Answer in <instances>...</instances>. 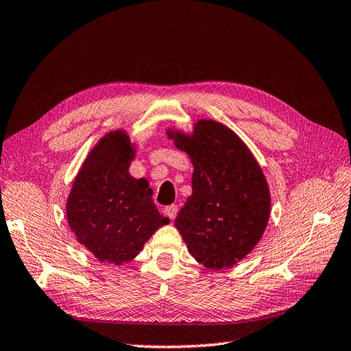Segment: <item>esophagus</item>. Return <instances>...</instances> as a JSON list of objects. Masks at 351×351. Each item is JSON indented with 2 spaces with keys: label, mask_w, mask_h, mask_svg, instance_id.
Wrapping results in <instances>:
<instances>
[{
  "label": "esophagus",
  "mask_w": 351,
  "mask_h": 351,
  "mask_svg": "<svg viewBox=\"0 0 351 351\" xmlns=\"http://www.w3.org/2000/svg\"><path fill=\"white\" fill-rule=\"evenodd\" d=\"M164 213H165V216H168L171 220H174L176 216H177V213H178V207L176 204L168 205V207L164 208Z\"/></svg>",
  "instance_id": "34e87169"
}]
</instances>
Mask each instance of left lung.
Listing matches in <instances>:
<instances>
[{
  "mask_svg": "<svg viewBox=\"0 0 351 351\" xmlns=\"http://www.w3.org/2000/svg\"><path fill=\"white\" fill-rule=\"evenodd\" d=\"M168 138L187 153L192 195L174 221L187 250L208 269L243 261L267 229L271 193L258 160L226 125L199 119L186 134L168 130Z\"/></svg>",
  "mask_w": 351,
  "mask_h": 351,
  "instance_id": "left-lung-1",
  "label": "left lung"
}]
</instances>
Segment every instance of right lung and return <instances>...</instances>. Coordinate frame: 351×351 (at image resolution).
<instances>
[{"mask_svg": "<svg viewBox=\"0 0 351 351\" xmlns=\"http://www.w3.org/2000/svg\"><path fill=\"white\" fill-rule=\"evenodd\" d=\"M135 152L126 131L107 132L88 153L66 198V221L77 241L99 262L117 267L169 223L153 202L146 178L130 174Z\"/></svg>", "mask_w": 351, "mask_h": 351, "instance_id": "right-lung-1", "label": "right lung"}]
</instances>
